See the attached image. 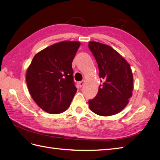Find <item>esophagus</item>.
I'll return each mask as SVG.
<instances>
[{
  "label": "esophagus",
  "instance_id": "34e87169",
  "mask_svg": "<svg viewBox=\"0 0 160 160\" xmlns=\"http://www.w3.org/2000/svg\"><path fill=\"white\" fill-rule=\"evenodd\" d=\"M84 83H85V81L84 80H83V81H80V82L79 83V86H80V88H81L82 87L83 85H84Z\"/></svg>",
  "mask_w": 160,
  "mask_h": 160
}]
</instances>
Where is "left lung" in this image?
Masks as SVG:
<instances>
[{"instance_id": "obj_1", "label": "left lung", "mask_w": 160, "mask_h": 160, "mask_svg": "<svg viewBox=\"0 0 160 160\" xmlns=\"http://www.w3.org/2000/svg\"><path fill=\"white\" fill-rule=\"evenodd\" d=\"M88 47L96 59L102 85L89 108L101 116H110L124 108L132 97L133 76L130 65L116 50L98 42L90 41Z\"/></svg>"}]
</instances>
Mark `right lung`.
Returning a JSON list of instances; mask_svg holds the SVG:
<instances>
[{
    "label": "right lung",
    "mask_w": 160,
    "mask_h": 160,
    "mask_svg": "<svg viewBox=\"0 0 160 160\" xmlns=\"http://www.w3.org/2000/svg\"><path fill=\"white\" fill-rule=\"evenodd\" d=\"M80 43L62 41L35 55L26 73L32 99L44 111L59 114L68 109L77 92L72 63Z\"/></svg>",
    "instance_id": "obj_1"
}]
</instances>
